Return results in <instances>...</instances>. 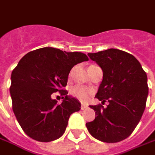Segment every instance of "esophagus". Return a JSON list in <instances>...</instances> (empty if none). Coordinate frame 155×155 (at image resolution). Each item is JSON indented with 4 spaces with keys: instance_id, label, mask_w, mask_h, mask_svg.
<instances>
[{
    "instance_id": "esophagus-1",
    "label": "esophagus",
    "mask_w": 155,
    "mask_h": 155,
    "mask_svg": "<svg viewBox=\"0 0 155 155\" xmlns=\"http://www.w3.org/2000/svg\"><path fill=\"white\" fill-rule=\"evenodd\" d=\"M87 108V106H86V105H81V110H85Z\"/></svg>"
}]
</instances>
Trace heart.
I'll list each match as a JSON object with an SVG mask.
<instances>
[{
  "label": "heart",
  "instance_id": "1",
  "mask_svg": "<svg viewBox=\"0 0 155 155\" xmlns=\"http://www.w3.org/2000/svg\"><path fill=\"white\" fill-rule=\"evenodd\" d=\"M93 66H94V65H92L90 67H93ZM73 71L74 70H72L70 72V74H69L70 76L73 74ZM70 94L72 96L75 97L79 101H81L82 102H86V101H88L90 95L93 94V91L89 89V88H87V87L77 85V86H74L73 87H71Z\"/></svg>",
  "mask_w": 155,
  "mask_h": 155
}]
</instances>
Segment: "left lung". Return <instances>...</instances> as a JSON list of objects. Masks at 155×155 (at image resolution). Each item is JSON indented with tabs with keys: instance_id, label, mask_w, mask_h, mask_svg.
<instances>
[{
	"instance_id": "8db88e82",
	"label": "left lung",
	"mask_w": 155,
	"mask_h": 155,
	"mask_svg": "<svg viewBox=\"0 0 155 155\" xmlns=\"http://www.w3.org/2000/svg\"><path fill=\"white\" fill-rule=\"evenodd\" d=\"M103 71L95 97L103 104L90 106L95 119L86 123L90 134L114 143L127 138L140 120L148 94L147 77L138 60L130 54L110 48L87 54Z\"/></svg>"
}]
</instances>
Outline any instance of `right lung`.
Listing matches in <instances>:
<instances>
[{
  "label": "right lung",
  "mask_w": 155,
  "mask_h": 155,
  "mask_svg": "<svg viewBox=\"0 0 155 155\" xmlns=\"http://www.w3.org/2000/svg\"><path fill=\"white\" fill-rule=\"evenodd\" d=\"M87 61L83 53L50 47L31 51L21 59L12 72L9 90L14 114L28 136L48 142L64 134L68 119L80 111L81 103L63 87L72 68ZM56 91L63 95L61 104L51 97Z\"/></svg>",
  "instance_id": "obj_1"
}]
</instances>
